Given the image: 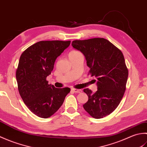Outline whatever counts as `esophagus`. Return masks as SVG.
<instances>
[{
    "label": "esophagus",
    "instance_id": "obj_1",
    "mask_svg": "<svg viewBox=\"0 0 147 147\" xmlns=\"http://www.w3.org/2000/svg\"><path fill=\"white\" fill-rule=\"evenodd\" d=\"M71 90H72V91H73L74 92H75V93H82V90L76 89V88H72Z\"/></svg>",
    "mask_w": 147,
    "mask_h": 147
}]
</instances>
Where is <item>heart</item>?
Wrapping results in <instances>:
<instances>
[{"instance_id":"b5f03b06","label":"heart","mask_w":147,"mask_h":147,"mask_svg":"<svg viewBox=\"0 0 147 147\" xmlns=\"http://www.w3.org/2000/svg\"><path fill=\"white\" fill-rule=\"evenodd\" d=\"M80 56H83L82 54L79 51H77V50H73L71 51L69 54V57H80Z\"/></svg>"}]
</instances>
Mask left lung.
I'll return each instance as SVG.
<instances>
[{"label": "left lung", "mask_w": 147, "mask_h": 147, "mask_svg": "<svg viewBox=\"0 0 147 147\" xmlns=\"http://www.w3.org/2000/svg\"><path fill=\"white\" fill-rule=\"evenodd\" d=\"M72 46L85 56L88 74L97 80L95 93L88 88L83 90L88 96L83 108L93 118L107 116L117 107L126 88L128 69L123 53L103 38L74 40Z\"/></svg>", "instance_id": "1"}]
</instances>
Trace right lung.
Masks as SVG:
<instances>
[{
    "instance_id": "1",
    "label": "right lung",
    "mask_w": 147,
    "mask_h": 147,
    "mask_svg": "<svg viewBox=\"0 0 147 147\" xmlns=\"http://www.w3.org/2000/svg\"><path fill=\"white\" fill-rule=\"evenodd\" d=\"M70 43L61 40L40 41L21 55L16 73L18 91L27 107L40 117L48 118L57 112L70 92L69 88H55L47 81L56 59Z\"/></svg>"
}]
</instances>
